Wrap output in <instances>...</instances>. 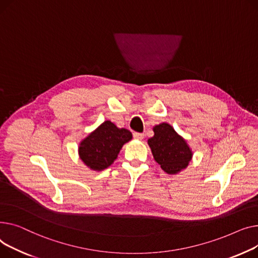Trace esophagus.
<instances>
[{"mask_svg":"<svg viewBox=\"0 0 258 258\" xmlns=\"http://www.w3.org/2000/svg\"><path fill=\"white\" fill-rule=\"evenodd\" d=\"M133 138L136 139V140L142 141L145 138V134L144 133H140V132H134L133 133Z\"/></svg>","mask_w":258,"mask_h":258,"instance_id":"34e87169","label":"esophagus"}]
</instances>
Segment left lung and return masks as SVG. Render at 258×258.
I'll use <instances>...</instances> for the list:
<instances>
[{"label": "left lung", "instance_id": "8db88e82", "mask_svg": "<svg viewBox=\"0 0 258 258\" xmlns=\"http://www.w3.org/2000/svg\"><path fill=\"white\" fill-rule=\"evenodd\" d=\"M154 136L148 140L155 161L168 174H177L185 169L192 157L186 141L168 123L153 128Z\"/></svg>", "mask_w": 258, "mask_h": 258}]
</instances>
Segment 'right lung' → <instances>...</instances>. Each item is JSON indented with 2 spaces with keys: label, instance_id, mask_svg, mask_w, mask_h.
Returning <instances> with one entry per match:
<instances>
[{
  "label": "right lung",
  "instance_id": "right-lung-1",
  "mask_svg": "<svg viewBox=\"0 0 258 258\" xmlns=\"http://www.w3.org/2000/svg\"><path fill=\"white\" fill-rule=\"evenodd\" d=\"M132 139V133L105 120L80 143V159L94 171L107 169L116 159L122 147Z\"/></svg>",
  "mask_w": 258,
  "mask_h": 258
}]
</instances>
